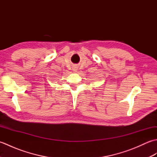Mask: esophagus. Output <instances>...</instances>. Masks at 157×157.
Wrapping results in <instances>:
<instances>
[{
	"mask_svg": "<svg viewBox=\"0 0 157 157\" xmlns=\"http://www.w3.org/2000/svg\"><path fill=\"white\" fill-rule=\"evenodd\" d=\"M73 70H76V69H73Z\"/></svg>",
	"mask_w": 157,
	"mask_h": 157,
	"instance_id": "obj_1",
	"label": "esophagus"
}]
</instances>
